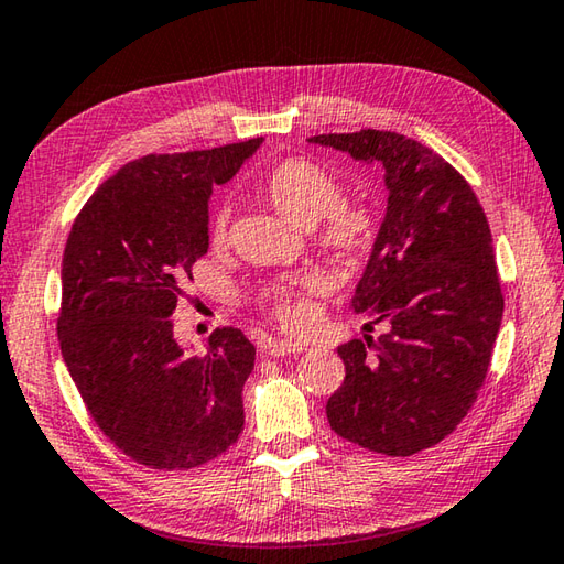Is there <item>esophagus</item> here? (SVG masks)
<instances>
[{
	"instance_id": "esophagus-1",
	"label": "esophagus",
	"mask_w": 564,
	"mask_h": 564,
	"mask_svg": "<svg viewBox=\"0 0 564 564\" xmlns=\"http://www.w3.org/2000/svg\"><path fill=\"white\" fill-rule=\"evenodd\" d=\"M263 350L269 355H299L305 350V343H293V340H263Z\"/></svg>"
}]
</instances>
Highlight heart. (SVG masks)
Wrapping results in <instances>:
<instances>
[{
    "instance_id": "b5f03b06",
    "label": "heart",
    "mask_w": 564,
    "mask_h": 564,
    "mask_svg": "<svg viewBox=\"0 0 564 564\" xmlns=\"http://www.w3.org/2000/svg\"><path fill=\"white\" fill-rule=\"evenodd\" d=\"M263 189L275 209L299 224H315L317 241L340 261H360L372 251L380 234V214L372 204L345 199L340 177L311 158H285L263 182ZM231 209L219 204L209 219L212 243H224L229 237ZM327 279L315 269H305L273 281L259 291V303L275 321L289 327H303L311 321L308 295L323 293Z\"/></svg>"
}]
</instances>
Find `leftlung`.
<instances>
[{
	"mask_svg": "<svg viewBox=\"0 0 564 564\" xmlns=\"http://www.w3.org/2000/svg\"><path fill=\"white\" fill-rule=\"evenodd\" d=\"M311 142L382 162L389 189L352 299V308L387 333L337 347L345 380L327 399V422L370 452L419 454L470 412L503 321L486 212L456 167L399 132L365 128Z\"/></svg>",
	"mask_w": 564,
	"mask_h": 564,
	"instance_id": "8db88e82",
	"label": "left lung"
}]
</instances>
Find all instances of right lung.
I'll return each mask as SVG.
<instances>
[{
	"instance_id": "obj_1",
	"label": "right lung",
	"mask_w": 564,
	"mask_h": 564,
	"mask_svg": "<svg viewBox=\"0 0 564 564\" xmlns=\"http://www.w3.org/2000/svg\"><path fill=\"white\" fill-rule=\"evenodd\" d=\"M261 138L145 155L94 192L61 263L58 345L108 442L138 464L187 470L221 456L243 429L241 389L256 347L217 327L187 355L170 315L209 249V194L237 175Z\"/></svg>"
}]
</instances>
